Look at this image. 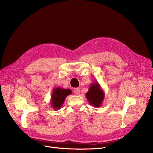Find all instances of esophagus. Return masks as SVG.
<instances>
[{
	"instance_id": "esophagus-1",
	"label": "esophagus",
	"mask_w": 153,
	"mask_h": 153,
	"mask_svg": "<svg viewBox=\"0 0 153 153\" xmlns=\"http://www.w3.org/2000/svg\"><path fill=\"white\" fill-rule=\"evenodd\" d=\"M73 92H74V93H75V94H78L80 93V88H78V87L75 88V89H74V90H73Z\"/></svg>"
}]
</instances>
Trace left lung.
Returning <instances> with one entry per match:
<instances>
[{"label":"left lung","mask_w":153,"mask_h":153,"mask_svg":"<svg viewBox=\"0 0 153 153\" xmlns=\"http://www.w3.org/2000/svg\"><path fill=\"white\" fill-rule=\"evenodd\" d=\"M85 96L91 105L96 108L100 107L105 98V92L99 83L96 81L91 84Z\"/></svg>","instance_id":"left-lung-1"}]
</instances>
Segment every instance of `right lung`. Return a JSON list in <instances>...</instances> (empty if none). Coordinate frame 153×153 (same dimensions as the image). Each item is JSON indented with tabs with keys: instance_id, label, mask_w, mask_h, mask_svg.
<instances>
[{
	"instance_id": "obj_1",
	"label": "right lung",
	"mask_w": 153,
	"mask_h": 153,
	"mask_svg": "<svg viewBox=\"0 0 153 153\" xmlns=\"http://www.w3.org/2000/svg\"><path fill=\"white\" fill-rule=\"evenodd\" d=\"M71 91L69 89H66L61 87L53 89L50 100V104L53 109L58 110L61 108L67 96L71 94Z\"/></svg>"
}]
</instances>
